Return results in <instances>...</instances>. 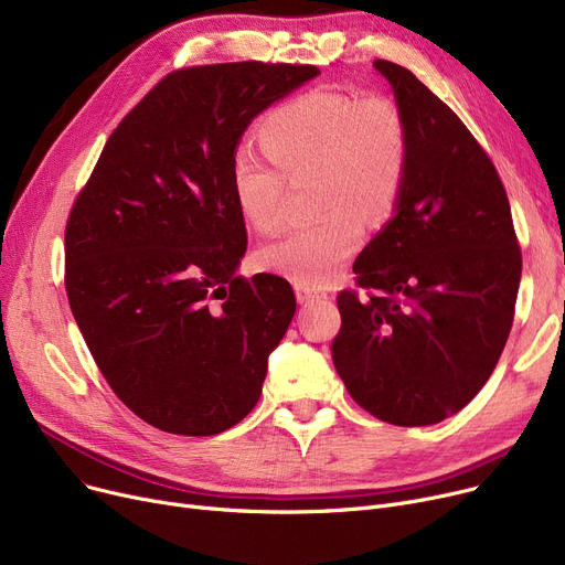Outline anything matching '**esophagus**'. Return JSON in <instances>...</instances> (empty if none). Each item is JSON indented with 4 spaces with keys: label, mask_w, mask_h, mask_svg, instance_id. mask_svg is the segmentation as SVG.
<instances>
[{
    "label": "esophagus",
    "mask_w": 565,
    "mask_h": 565,
    "mask_svg": "<svg viewBox=\"0 0 565 565\" xmlns=\"http://www.w3.org/2000/svg\"><path fill=\"white\" fill-rule=\"evenodd\" d=\"M295 298H298V302H313L318 298H322V292L316 290V288H309V286H302V284H295Z\"/></svg>",
    "instance_id": "obj_1"
}]
</instances>
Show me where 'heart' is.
Wrapping results in <instances>:
<instances>
[{"instance_id": "heart-1", "label": "heart", "mask_w": 565, "mask_h": 565, "mask_svg": "<svg viewBox=\"0 0 565 565\" xmlns=\"http://www.w3.org/2000/svg\"><path fill=\"white\" fill-rule=\"evenodd\" d=\"M258 141L270 166L237 151L231 167L235 203L258 233L284 224L286 178H316V205L324 217L295 228L258 254L265 270L295 284H332L364 237V220L380 224L396 213L409 164L403 109L384 96L358 98L334 88H309L263 118Z\"/></svg>"}]
</instances>
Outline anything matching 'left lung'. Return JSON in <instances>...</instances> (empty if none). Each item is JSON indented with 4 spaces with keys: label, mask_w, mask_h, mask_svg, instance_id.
Instances as JSON below:
<instances>
[{
    "label": "left lung",
    "mask_w": 565,
    "mask_h": 565,
    "mask_svg": "<svg viewBox=\"0 0 565 565\" xmlns=\"http://www.w3.org/2000/svg\"><path fill=\"white\" fill-rule=\"evenodd\" d=\"M409 130L401 203L341 290L332 360L380 422L430 426L460 412L511 334L522 254L501 178L456 111L407 68L373 64Z\"/></svg>",
    "instance_id": "1"
}]
</instances>
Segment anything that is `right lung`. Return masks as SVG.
<instances>
[{"instance_id": "add662e5", "label": "right lung", "mask_w": 565, "mask_h": 565, "mask_svg": "<svg viewBox=\"0 0 565 565\" xmlns=\"http://www.w3.org/2000/svg\"><path fill=\"white\" fill-rule=\"evenodd\" d=\"M316 66L169 73L109 135L66 224V295L111 392L164 433L207 437L258 403L295 295L237 277L247 228L231 167L263 109Z\"/></svg>"}]
</instances>
